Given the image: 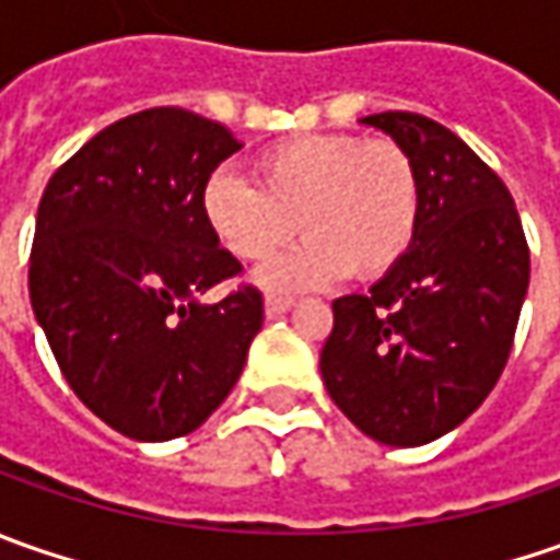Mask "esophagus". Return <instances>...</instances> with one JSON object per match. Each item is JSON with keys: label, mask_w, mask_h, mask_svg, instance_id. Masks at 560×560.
Segmentation results:
<instances>
[{"label": "esophagus", "mask_w": 560, "mask_h": 560, "mask_svg": "<svg viewBox=\"0 0 560 560\" xmlns=\"http://www.w3.org/2000/svg\"><path fill=\"white\" fill-rule=\"evenodd\" d=\"M290 308H292L290 295H268V299H265V314H268V317H280V314H287Z\"/></svg>", "instance_id": "34e87169"}]
</instances>
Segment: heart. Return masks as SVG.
Instances as JSON below:
<instances>
[{
    "label": "heart",
    "instance_id": "heart-1",
    "mask_svg": "<svg viewBox=\"0 0 560 560\" xmlns=\"http://www.w3.org/2000/svg\"><path fill=\"white\" fill-rule=\"evenodd\" d=\"M255 183L214 171L202 186V218L240 261H265L295 236L302 246L258 270L277 292L339 280H380L411 252L420 230L415 159L393 140L308 133L255 159Z\"/></svg>",
    "mask_w": 560,
    "mask_h": 560
}]
</instances>
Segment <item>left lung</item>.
<instances>
[{
    "mask_svg": "<svg viewBox=\"0 0 560 560\" xmlns=\"http://www.w3.org/2000/svg\"><path fill=\"white\" fill-rule=\"evenodd\" d=\"M415 159L420 230L368 295L334 302L320 376L339 411L383 445H427L467 420L505 371L529 287V248L499 174L411 112L361 118Z\"/></svg>",
    "mask_w": 560,
    "mask_h": 560,
    "instance_id": "1",
    "label": "left lung"
}]
</instances>
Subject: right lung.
I'll return each mask as SVG.
<instances>
[{"mask_svg": "<svg viewBox=\"0 0 560 560\" xmlns=\"http://www.w3.org/2000/svg\"><path fill=\"white\" fill-rule=\"evenodd\" d=\"M186 108L115 120L46 186L31 305L77 398L137 442L192 433L230 396L265 320L255 287L199 295L243 265L202 218L205 180L240 152Z\"/></svg>", "mask_w": 560, "mask_h": 560, "instance_id": "add662e5", "label": "right lung"}]
</instances>
